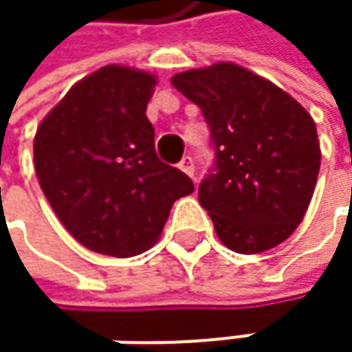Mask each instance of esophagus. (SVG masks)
<instances>
[{
    "instance_id": "obj_1",
    "label": "esophagus",
    "mask_w": 352,
    "mask_h": 352,
    "mask_svg": "<svg viewBox=\"0 0 352 352\" xmlns=\"http://www.w3.org/2000/svg\"><path fill=\"white\" fill-rule=\"evenodd\" d=\"M179 169H181L185 175L193 177V171H195V169H193V159H191V157H183L181 163H179Z\"/></svg>"
}]
</instances>
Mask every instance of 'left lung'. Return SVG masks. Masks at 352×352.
Returning a JSON list of instances; mask_svg holds the SVG:
<instances>
[{
    "mask_svg": "<svg viewBox=\"0 0 352 352\" xmlns=\"http://www.w3.org/2000/svg\"><path fill=\"white\" fill-rule=\"evenodd\" d=\"M201 109L216 151L199 183L218 239L234 252L281 245L304 220L320 171L312 116L275 83L234 63L171 79Z\"/></svg>",
    "mask_w": 352,
    "mask_h": 352,
    "instance_id": "obj_1",
    "label": "left lung"
}]
</instances>
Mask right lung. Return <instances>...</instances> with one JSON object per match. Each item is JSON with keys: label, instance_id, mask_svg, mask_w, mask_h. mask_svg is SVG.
<instances>
[{"label": "right lung", "instance_id": "obj_1", "mask_svg": "<svg viewBox=\"0 0 352 352\" xmlns=\"http://www.w3.org/2000/svg\"><path fill=\"white\" fill-rule=\"evenodd\" d=\"M157 77L107 65L75 83L34 136L40 187L83 246L134 256L155 245L191 179L165 165L146 118Z\"/></svg>", "mask_w": 352, "mask_h": 352}]
</instances>
